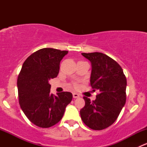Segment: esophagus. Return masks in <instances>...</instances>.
Masks as SVG:
<instances>
[{"label":"esophagus","instance_id":"34e87169","mask_svg":"<svg viewBox=\"0 0 147 147\" xmlns=\"http://www.w3.org/2000/svg\"><path fill=\"white\" fill-rule=\"evenodd\" d=\"M72 96H73L74 98H78V97H80L79 94H78V93H75V92L72 93Z\"/></svg>","mask_w":147,"mask_h":147}]
</instances>
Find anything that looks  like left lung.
I'll list each match as a JSON object with an SVG mask.
<instances>
[{"instance_id":"8db88e82","label":"left lung","mask_w":147,"mask_h":147,"mask_svg":"<svg viewBox=\"0 0 147 147\" xmlns=\"http://www.w3.org/2000/svg\"><path fill=\"white\" fill-rule=\"evenodd\" d=\"M82 55L92 65L90 84L100 93L93 101L83 97L85 105L80 116L90 129L102 130L116 121L125 105L127 79L121 66L107 55L97 52Z\"/></svg>"}]
</instances>
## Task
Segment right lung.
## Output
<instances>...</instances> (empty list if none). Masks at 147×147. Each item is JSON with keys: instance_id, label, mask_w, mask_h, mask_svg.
<instances>
[{"instance_id": "obj_1", "label": "right lung", "mask_w": 147, "mask_h": 147, "mask_svg": "<svg viewBox=\"0 0 147 147\" xmlns=\"http://www.w3.org/2000/svg\"><path fill=\"white\" fill-rule=\"evenodd\" d=\"M66 50L42 48L26 59L18 78L19 104L28 119L36 126L48 128L63 118L72 100L69 92L50 94L49 80L56 78Z\"/></svg>"}]
</instances>
